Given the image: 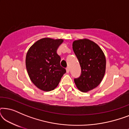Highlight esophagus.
<instances>
[{
	"label": "esophagus",
	"mask_w": 129,
	"mask_h": 129,
	"mask_svg": "<svg viewBox=\"0 0 129 129\" xmlns=\"http://www.w3.org/2000/svg\"><path fill=\"white\" fill-rule=\"evenodd\" d=\"M69 72H70L69 68H66V72H67V73H69Z\"/></svg>",
	"instance_id": "obj_1"
}]
</instances>
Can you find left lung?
I'll return each instance as SVG.
<instances>
[{
	"mask_svg": "<svg viewBox=\"0 0 129 129\" xmlns=\"http://www.w3.org/2000/svg\"><path fill=\"white\" fill-rule=\"evenodd\" d=\"M72 46L82 70L80 76L74 81L79 90L86 93L103 80L106 66L105 53L98 44L88 39L76 40Z\"/></svg>",
	"mask_w": 129,
	"mask_h": 129,
	"instance_id": "1",
	"label": "left lung"
}]
</instances>
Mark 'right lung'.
<instances>
[{
  "mask_svg": "<svg viewBox=\"0 0 129 129\" xmlns=\"http://www.w3.org/2000/svg\"><path fill=\"white\" fill-rule=\"evenodd\" d=\"M62 39L45 38L30 47L26 56L28 75L33 84L43 91L53 90L59 84L66 69L60 66L61 58L57 53Z\"/></svg>",
  "mask_w": 129,
  "mask_h": 129,
  "instance_id": "add662e5",
  "label": "right lung"
}]
</instances>
